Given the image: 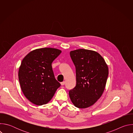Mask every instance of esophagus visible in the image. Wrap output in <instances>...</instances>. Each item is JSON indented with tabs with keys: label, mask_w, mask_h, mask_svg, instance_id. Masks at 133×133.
<instances>
[{
	"label": "esophagus",
	"mask_w": 133,
	"mask_h": 133,
	"mask_svg": "<svg viewBox=\"0 0 133 133\" xmlns=\"http://www.w3.org/2000/svg\"><path fill=\"white\" fill-rule=\"evenodd\" d=\"M61 84V85H62V86H63V85H65V82H62Z\"/></svg>",
	"instance_id": "obj_1"
}]
</instances>
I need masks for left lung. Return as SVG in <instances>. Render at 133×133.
<instances>
[{"label": "left lung", "mask_w": 133, "mask_h": 133, "mask_svg": "<svg viewBox=\"0 0 133 133\" xmlns=\"http://www.w3.org/2000/svg\"><path fill=\"white\" fill-rule=\"evenodd\" d=\"M75 66L76 85L69 91L74 105L85 108L95 103L105 89L108 68L105 60L98 52L79 49L70 52Z\"/></svg>", "instance_id": "8db88e82"}]
</instances>
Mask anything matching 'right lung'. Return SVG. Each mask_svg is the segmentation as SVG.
Instances as JSON below:
<instances>
[{
	"label": "right lung",
	"mask_w": 133,
	"mask_h": 133,
	"mask_svg": "<svg viewBox=\"0 0 133 133\" xmlns=\"http://www.w3.org/2000/svg\"><path fill=\"white\" fill-rule=\"evenodd\" d=\"M61 50L51 48L34 50L23 59L18 78L23 92L32 103L42 105L48 103L60 86L51 64Z\"/></svg>",
	"instance_id": "obj_1"
}]
</instances>
